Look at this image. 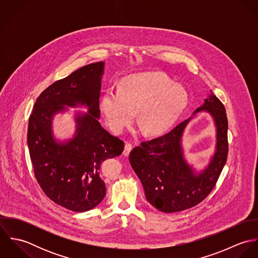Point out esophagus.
<instances>
[{
    "instance_id": "esophagus-1",
    "label": "esophagus",
    "mask_w": 258,
    "mask_h": 258,
    "mask_svg": "<svg viewBox=\"0 0 258 258\" xmlns=\"http://www.w3.org/2000/svg\"><path fill=\"white\" fill-rule=\"evenodd\" d=\"M132 148H133V146H132V144L131 143H126L125 144V147H124V151H123V155L124 156H128L129 155V153L131 152V150H132Z\"/></svg>"
}]
</instances>
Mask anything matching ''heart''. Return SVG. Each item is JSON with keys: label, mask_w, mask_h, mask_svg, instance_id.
<instances>
[{"label": "heart", "mask_w": 258, "mask_h": 258, "mask_svg": "<svg viewBox=\"0 0 258 258\" xmlns=\"http://www.w3.org/2000/svg\"><path fill=\"white\" fill-rule=\"evenodd\" d=\"M187 103L184 88L161 73H144L124 77L118 89L109 87L100 99V110L115 133L129 125L137 111V121L149 135L169 130Z\"/></svg>", "instance_id": "obj_1"}]
</instances>
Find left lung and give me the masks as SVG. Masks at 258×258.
<instances>
[{
  "label": "left lung",
  "mask_w": 258,
  "mask_h": 258,
  "mask_svg": "<svg viewBox=\"0 0 258 258\" xmlns=\"http://www.w3.org/2000/svg\"><path fill=\"white\" fill-rule=\"evenodd\" d=\"M203 110L213 116L217 128L216 152L203 172L195 173L184 160L182 147L184 128L192 116L169 133L144 141L130 152V164L144 186L146 199L160 212L177 213L199 205L220 178L228 152L225 108L211 90L194 114Z\"/></svg>",
  "instance_id": "obj_1"
}]
</instances>
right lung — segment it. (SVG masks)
<instances>
[{
    "instance_id": "right-lung-1",
    "label": "right lung",
    "mask_w": 258,
    "mask_h": 258,
    "mask_svg": "<svg viewBox=\"0 0 258 258\" xmlns=\"http://www.w3.org/2000/svg\"><path fill=\"white\" fill-rule=\"evenodd\" d=\"M104 62L87 64L45 88L37 97L29 119L28 146L35 177L55 204L82 213L104 199L106 186L99 176L103 161L122 154L124 142L98 122ZM85 105L78 114L74 138L57 143L52 136L53 116L66 106Z\"/></svg>"
}]
</instances>
